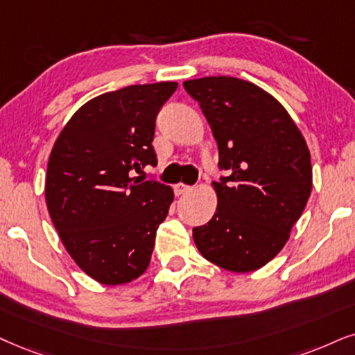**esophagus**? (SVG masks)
Wrapping results in <instances>:
<instances>
[{"label": "esophagus", "mask_w": 355, "mask_h": 355, "mask_svg": "<svg viewBox=\"0 0 355 355\" xmlns=\"http://www.w3.org/2000/svg\"><path fill=\"white\" fill-rule=\"evenodd\" d=\"M173 191L175 195H185V193L191 191V187L185 185V183H177V185H173Z\"/></svg>", "instance_id": "obj_1"}]
</instances>
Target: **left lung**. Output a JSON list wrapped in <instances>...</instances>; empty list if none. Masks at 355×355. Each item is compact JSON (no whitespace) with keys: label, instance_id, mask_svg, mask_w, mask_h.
<instances>
[{"label":"left lung","instance_id":"left-lung-1","mask_svg":"<svg viewBox=\"0 0 355 355\" xmlns=\"http://www.w3.org/2000/svg\"><path fill=\"white\" fill-rule=\"evenodd\" d=\"M218 142L213 187L218 208L193 227L201 255L231 272H252L284 249L313 187L306 141L284 106L257 85L234 77L183 83Z\"/></svg>","mask_w":355,"mask_h":355}]
</instances>
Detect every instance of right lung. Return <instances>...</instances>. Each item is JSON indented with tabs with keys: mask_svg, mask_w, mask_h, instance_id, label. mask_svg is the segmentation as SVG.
Listing matches in <instances>:
<instances>
[{
	"mask_svg": "<svg viewBox=\"0 0 355 355\" xmlns=\"http://www.w3.org/2000/svg\"><path fill=\"white\" fill-rule=\"evenodd\" d=\"M178 85H131L80 107L49 157L46 201L67 252L103 285L136 280L149 267L172 188L134 177L157 165L155 118Z\"/></svg>",
	"mask_w": 355,
	"mask_h": 355,
	"instance_id": "right-lung-1",
	"label": "right lung"
}]
</instances>
